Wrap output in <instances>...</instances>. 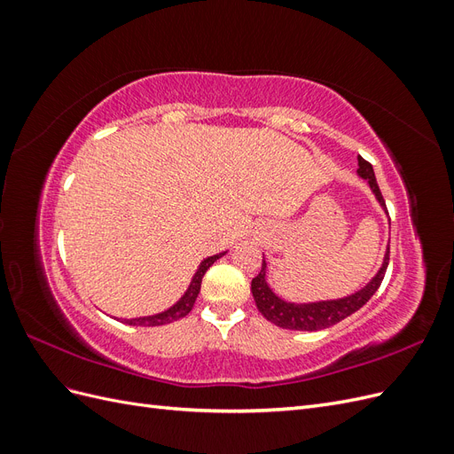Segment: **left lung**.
Masks as SVG:
<instances>
[{"label": "left lung", "instance_id": "left-lung-1", "mask_svg": "<svg viewBox=\"0 0 454 454\" xmlns=\"http://www.w3.org/2000/svg\"><path fill=\"white\" fill-rule=\"evenodd\" d=\"M358 176L364 177L367 185L373 191L375 199L379 200L380 208L387 212V204H384L382 193L379 189V184L375 180V172L371 164L358 157ZM388 214V212H387ZM388 257H390V246H387V254H384L382 265L377 270V274L371 278L362 290H358L352 295L340 297V299H329V301H316V303H290V301H284L270 290L267 284V263L263 257V263H261V270L257 277L252 280V294L255 299V305L259 312L265 316L269 322L274 325L284 327V329H297V332H318V329L332 327L339 324L340 320L348 318L350 314L360 310L367 301L373 297V294L379 290V286L384 278V272L388 267Z\"/></svg>", "mask_w": 454, "mask_h": 454}]
</instances>
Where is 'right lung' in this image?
I'll return each mask as SVG.
<instances>
[{
    "instance_id": "1",
    "label": "right lung",
    "mask_w": 454,
    "mask_h": 454,
    "mask_svg": "<svg viewBox=\"0 0 454 454\" xmlns=\"http://www.w3.org/2000/svg\"><path fill=\"white\" fill-rule=\"evenodd\" d=\"M225 254H227V252H222V254H215V255L206 257V259L202 261V263L199 265V269H197V272H195V277L191 278V284H189V287L185 290V294L180 297V301H176V303H174L170 309L162 310V312H159V314L140 316V318H130V320L125 318L122 322L129 324V325H164V324H170V322H176V320L184 318V316H187V314L191 312V309H193L195 301H197V297H199L204 272L208 270V269L215 263V261H217L219 257H223Z\"/></svg>"
}]
</instances>
